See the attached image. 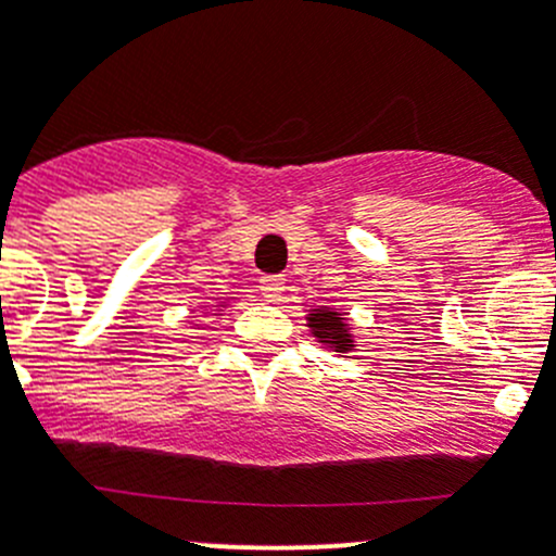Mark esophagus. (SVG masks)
I'll use <instances>...</instances> for the list:
<instances>
[{
	"label": "esophagus",
	"instance_id": "1",
	"mask_svg": "<svg viewBox=\"0 0 556 556\" xmlns=\"http://www.w3.org/2000/svg\"><path fill=\"white\" fill-rule=\"evenodd\" d=\"M261 293L263 299L277 301L285 293V279L279 274H266V277H261Z\"/></svg>",
	"mask_w": 556,
	"mask_h": 556
}]
</instances>
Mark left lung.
<instances>
[{"mask_svg": "<svg viewBox=\"0 0 556 556\" xmlns=\"http://www.w3.org/2000/svg\"><path fill=\"white\" fill-rule=\"evenodd\" d=\"M309 325H312L314 336H319L323 341L333 344L339 352H346L352 346L350 333H346V325L341 323V317L336 312L317 309L309 317Z\"/></svg>", "mask_w": 556, "mask_h": 556, "instance_id": "left-lung-1", "label": "left lung"}]
</instances>
